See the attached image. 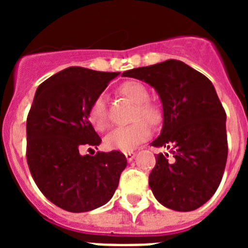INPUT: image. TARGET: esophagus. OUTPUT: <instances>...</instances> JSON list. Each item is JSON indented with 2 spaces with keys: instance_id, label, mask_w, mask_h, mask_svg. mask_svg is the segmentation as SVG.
Wrapping results in <instances>:
<instances>
[{
  "instance_id": "34e87169",
  "label": "esophagus",
  "mask_w": 248,
  "mask_h": 248,
  "mask_svg": "<svg viewBox=\"0 0 248 248\" xmlns=\"http://www.w3.org/2000/svg\"><path fill=\"white\" fill-rule=\"evenodd\" d=\"M125 157L128 161H131L135 157V153L134 151H128V153H125Z\"/></svg>"
}]
</instances>
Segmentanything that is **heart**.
<instances>
[{"label":"heart","mask_w":248,"mask_h":248,"mask_svg":"<svg viewBox=\"0 0 248 248\" xmlns=\"http://www.w3.org/2000/svg\"><path fill=\"white\" fill-rule=\"evenodd\" d=\"M119 93L135 104L130 125L114 129L104 139L105 146L111 150L130 151L150 137L151 126L159 125L163 122V111L156 103L149 100L148 88L143 83L129 80L119 87ZM88 119L94 129L104 131L109 126V114L107 98L99 94L92 102L88 110Z\"/></svg>","instance_id":"1"}]
</instances>
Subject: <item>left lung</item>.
Segmentation results:
<instances>
[{"label": "left lung", "instance_id": "1", "mask_svg": "<svg viewBox=\"0 0 248 248\" xmlns=\"http://www.w3.org/2000/svg\"><path fill=\"white\" fill-rule=\"evenodd\" d=\"M154 87L163 103L164 124L151 143L156 155L149 186L161 205L192 211L212 198L227 160L226 113L214 85L181 61L169 59L123 73Z\"/></svg>", "mask_w": 248, "mask_h": 248}]
</instances>
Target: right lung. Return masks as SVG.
<instances>
[{
  "mask_svg": "<svg viewBox=\"0 0 248 248\" xmlns=\"http://www.w3.org/2000/svg\"><path fill=\"white\" fill-rule=\"evenodd\" d=\"M119 72L69 67L48 78L36 91L27 117L28 168L46 198L69 212L105 205L126 166L118 150L82 155L102 139L88 119L92 102Z\"/></svg>",
  "mask_w": 248,
  "mask_h": 248,
  "instance_id": "right-lung-1",
  "label": "right lung"
}]
</instances>
